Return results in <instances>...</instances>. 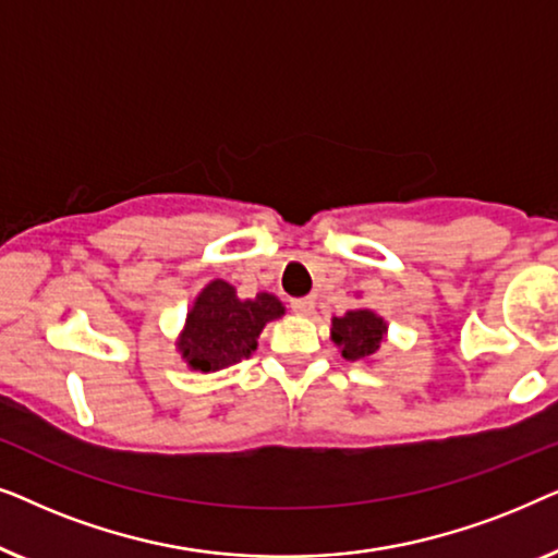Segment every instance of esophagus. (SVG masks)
Returning a JSON list of instances; mask_svg holds the SVG:
<instances>
[{"instance_id":"esophagus-1","label":"esophagus","mask_w":558,"mask_h":558,"mask_svg":"<svg viewBox=\"0 0 558 558\" xmlns=\"http://www.w3.org/2000/svg\"><path fill=\"white\" fill-rule=\"evenodd\" d=\"M292 312L294 315L310 317L315 312V300L312 296H300V300H292Z\"/></svg>"}]
</instances>
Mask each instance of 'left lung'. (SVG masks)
Returning a JSON list of instances; mask_svg holds the SVG:
<instances>
[{"instance_id":"8db88e82","label":"left lung","mask_w":558,"mask_h":558,"mask_svg":"<svg viewBox=\"0 0 558 558\" xmlns=\"http://www.w3.org/2000/svg\"><path fill=\"white\" fill-rule=\"evenodd\" d=\"M386 323L371 310H350L342 317H332V342L345 361H365L376 355L386 338Z\"/></svg>"}]
</instances>
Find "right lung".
Wrapping results in <instances>:
<instances>
[{
  "label": "right lung",
  "instance_id": "1",
  "mask_svg": "<svg viewBox=\"0 0 558 558\" xmlns=\"http://www.w3.org/2000/svg\"><path fill=\"white\" fill-rule=\"evenodd\" d=\"M281 315L284 304L274 294L262 292L254 300H239L228 281L216 279L195 296L178 350L193 371L228 368L254 353L264 325Z\"/></svg>",
  "mask_w": 558,
  "mask_h": 558
}]
</instances>
